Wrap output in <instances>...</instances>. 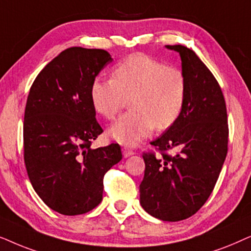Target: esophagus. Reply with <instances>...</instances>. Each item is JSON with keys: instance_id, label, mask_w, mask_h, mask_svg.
<instances>
[{"instance_id": "obj_1", "label": "esophagus", "mask_w": 251, "mask_h": 251, "mask_svg": "<svg viewBox=\"0 0 251 251\" xmlns=\"http://www.w3.org/2000/svg\"><path fill=\"white\" fill-rule=\"evenodd\" d=\"M123 155H124V157H125V158H128L129 156L134 155V151H133V150H131L129 148H126V147H124V148H123Z\"/></svg>"}]
</instances>
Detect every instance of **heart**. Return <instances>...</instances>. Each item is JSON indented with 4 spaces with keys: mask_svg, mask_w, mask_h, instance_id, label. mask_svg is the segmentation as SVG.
<instances>
[{
    "mask_svg": "<svg viewBox=\"0 0 251 251\" xmlns=\"http://www.w3.org/2000/svg\"><path fill=\"white\" fill-rule=\"evenodd\" d=\"M127 98L132 111L110 126L109 135L120 145L136 146L155 127L166 129L179 119L187 98L185 73L138 52L113 69L112 79L92 82V104L106 119L115 118Z\"/></svg>",
    "mask_w": 251,
    "mask_h": 251,
    "instance_id": "heart-1",
    "label": "heart"
}]
</instances>
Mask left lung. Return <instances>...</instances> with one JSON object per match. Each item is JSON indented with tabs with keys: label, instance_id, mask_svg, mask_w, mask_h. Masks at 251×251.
Masks as SVG:
<instances>
[{
	"label": "left lung",
	"instance_id": "left-lung-1",
	"mask_svg": "<svg viewBox=\"0 0 251 251\" xmlns=\"http://www.w3.org/2000/svg\"><path fill=\"white\" fill-rule=\"evenodd\" d=\"M165 47L179 52L187 98L179 119L150 145L178 152L143 153L140 203L157 219L179 222L198 212L215 188L227 155L228 125L222 89L204 63L185 46Z\"/></svg>",
	"mask_w": 251,
	"mask_h": 251
}]
</instances>
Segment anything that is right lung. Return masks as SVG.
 I'll use <instances>...</instances> for the list:
<instances>
[{
	"instance_id": "obj_1",
	"label": "right lung",
	"mask_w": 251,
	"mask_h": 251,
	"mask_svg": "<svg viewBox=\"0 0 251 251\" xmlns=\"http://www.w3.org/2000/svg\"><path fill=\"white\" fill-rule=\"evenodd\" d=\"M103 49L72 47L48 63L29 89L24 159L33 188L53 211L82 215L103 198V178L122 159L119 145L92 148L103 129L91 86L109 63Z\"/></svg>"
}]
</instances>
